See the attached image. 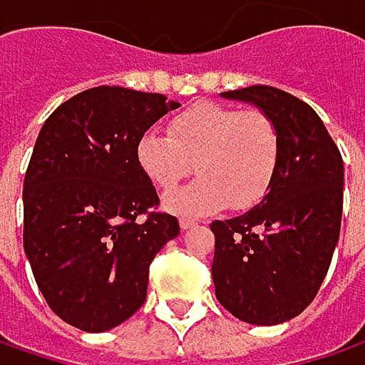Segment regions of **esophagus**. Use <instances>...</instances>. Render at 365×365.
<instances>
[{"label":"esophagus","mask_w":365,"mask_h":365,"mask_svg":"<svg viewBox=\"0 0 365 365\" xmlns=\"http://www.w3.org/2000/svg\"><path fill=\"white\" fill-rule=\"evenodd\" d=\"M197 222L193 220V218H180V228H182V230H189V228H191V226H195Z\"/></svg>","instance_id":"obj_1"}]
</instances>
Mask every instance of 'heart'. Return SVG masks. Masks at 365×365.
<instances>
[{
	"instance_id": "obj_1",
	"label": "heart",
	"mask_w": 365,
	"mask_h": 365,
	"mask_svg": "<svg viewBox=\"0 0 365 365\" xmlns=\"http://www.w3.org/2000/svg\"><path fill=\"white\" fill-rule=\"evenodd\" d=\"M135 155L147 180L160 191H172L197 164L201 178L164 201L174 214L203 216L226 205L247 210L272 185L280 133L262 110L201 101L170 118L168 135L145 130Z\"/></svg>"
}]
</instances>
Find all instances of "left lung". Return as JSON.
<instances>
[{"mask_svg": "<svg viewBox=\"0 0 365 365\" xmlns=\"http://www.w3.org/2000/svg\"><path fill=\"white\" fill-rule=\"evenodd\" d=\"M251 101L280 133L268 195L243 216L210 224L216 299L249 324L287 322L314 301L341 235L345 170L320 116L291 93L253 85L222 93Z\"/></svg>", "mask_w": 365, "mask_h": 365, "instance_id": "obj_1", "label": "left lung"}]
</instances>
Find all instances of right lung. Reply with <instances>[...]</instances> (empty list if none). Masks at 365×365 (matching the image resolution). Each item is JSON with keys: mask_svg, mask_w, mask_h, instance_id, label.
<instances>
[{"mask_svg": "<svg viewBox=\"0 0 365 365\" xmlns=\"http://www.w3.org/2000/svg\"><path fill=\"white\" fill-rule=\"evenodd\" d=\"M180 103L93 87L45 120L24 174V251L56 316L87 332L128 320L149 266L180 232L135 155L137 139Z\"/></svg>", "mask_w": 365, "mask_h": 365, "instance_id": "obj_1", "label": "right lung"}]
</instances>
